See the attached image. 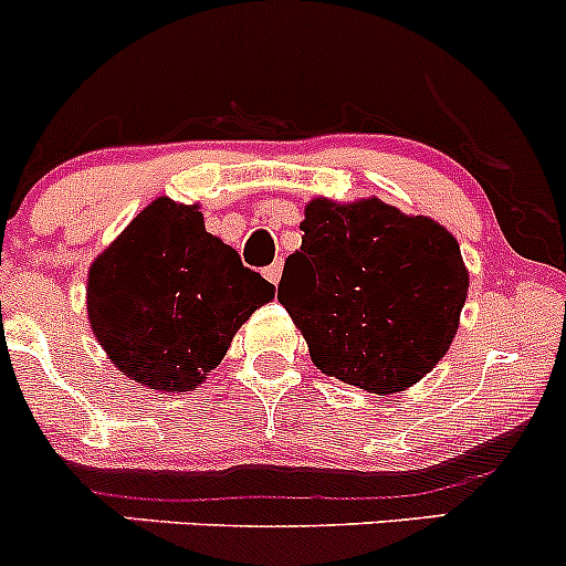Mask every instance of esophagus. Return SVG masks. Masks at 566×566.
I'll list each match as a JSON object with an SVG mask.
<instances>
[{
    "label": "esophagus",
    "instance_id": "1",
    "mask_svg": "<svg viewBox=\"0 0 566 566\" xmlns=\"http://www.w3.org/2000/svg\"><path fill=\"white\" fill-rule=\"evenodd\" d=\"M281 275H283V261H275V264H270L264 270V277L266 281H270L272 285H277L281 283Z\"/></svg>",
    "mask_w": 566,
    "mask_h": 566
}]
</instances>
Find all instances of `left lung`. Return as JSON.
Segmentation results:
<instances>
[{"instance_id": "obj_1", "label": "left lung", "mask_w": 566, "mask_h": 566, "mask_svg": "<svg viewBox=\"0 0 566 566\" xmlns=\"http://www.w3.org/2000/svg\"><path fill=\"white\" fill-rule=\"evenodd\" d=\"M300 229L277 300L313 365L373 395L403 392L428 376L450 352L469 294L455 237L376 196L313 198Z\"/></svg>"}]
</instances>
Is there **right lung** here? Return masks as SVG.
<instances>
[{"mask_svg":"<svg viewBox=\"0 0 566 566\" xmlns=\"http://www.w3.org/2000/svg\"><path fill=\"white\" fill-rule=\"evenodd\" d=\"M275 300L203 229L198 203L160 196L92 261L86 316L122 376L157 392H190L220 365L237 329Z\"/></svg>","mask_w":566,"mask_h":566,"instance_id":"obj_1","label":"right lung"}]
</instances>
